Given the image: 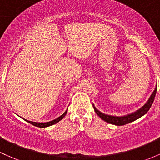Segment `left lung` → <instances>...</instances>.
<instances>
[{"label":"left lung","instance_id":"obj_1","mask_svg":"<svg viewBox=\"0 0 160 160\" xmlns=\"http://www.w3.org/2000/svg\"><path fill=\"white\" fill-rule=\"evenodd\" d=\"M156 89H157V85H156L155 90L152 92V94H151L150 98H149L148 101L144 104L142 107L139 109L138 111H137L136 112L133 113V114H130L126 116L123 117H114V116H111V115H107L104 114L103 113L100 112L98 109H96V108L94 107L93 104V107L94 109L95 113L98 115L99 117L103 120V121L108 122L109 123H112V124L118 125V126H122V125H125L127 123H130V122H133L136 121L138 118H141L142 116H143L144 114H147V111H149V108L152 106V103H153L154 99H155V96L156 94Z\"/></svg>","mask_w":160,"mask_h":160}]
</instances>
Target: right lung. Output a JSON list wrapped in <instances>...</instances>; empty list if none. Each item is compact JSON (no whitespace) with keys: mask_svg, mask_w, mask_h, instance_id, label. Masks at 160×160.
Returning a JSON list of instances; mask_svg holds the SVG:
<instances>
[{"mask_svg":"<svg viewBox=\"0 0 160 160\" xmlns=\"http://www.w3.org/2000/svg\"><path fill=\"white\" fill-rule=\"evenodd\" d=\"M68 110V109H67ZM67 113V111H65V113L63 114H62L61 116L59 117L58 118H56V119L53 120L52 121H49V122H46V123H37V122H32V121H27V120H25L26 121L29 122L30 123H31L32 125H33V126H36V127H38V128H46V127H49V126H52V125L55 124V123H58L59 121H61L62 119L63 118H64L65 116H66Z\"/></svg>","mask_w":160,"mask_h":160,"instance_id":"obj_1","label":"right lung"}]
</instances>
